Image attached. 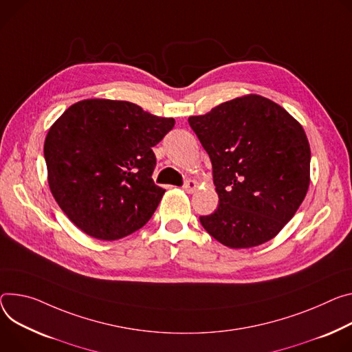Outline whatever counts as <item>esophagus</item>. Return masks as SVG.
Instances as JSON below:
<instances>
[{
  "label": "esophagus",
  "instance_id": "1",
  "mask_svg": "<svg viewBox=\"0 0 352 352\" xmlns=\"http://www.w3.org/2000/svg\"><path fill=\"white\" fill-rule=\"evenodd\" d=\"M197 186H198V184H197L195 181H192V179H186V181L184 182V185H182V189L185 190V192L190 194V192H194V190L197 189Z\"/></svg>",
  "mask_w": 352,
  "mask_h": 352
}]
</instances>
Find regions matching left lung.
<instances>
[{"instance_id":"1","label":"left lung","mask_w":352,"mask_h":352,"mask_svg":"<svg viewBox=\"0 0 352 352\" xmlns=\"http://www.w3.org/2000/svg\"><path fill=\"white\" fill-rule=\"evenodd\" d=\"M206 150L217 209L199 216L204 229L230 248L275 237L303 202L310 182V147L303 127L278 104L247 95L189 116Z\"/></svg>"}]
</instances>
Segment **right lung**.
<instances>
[{"instance_id":"add662e5","label":"right lung","mask_w":352,"mask_h":352,"mask_svg":"<svg viewBox=\"0 0 352 352\" xmlns=\"http://www.w3.org/2000/svg\"><path fill=\"white\" fill-rule=\"evenodd\" d=\"M127 101L85 100L63 113L45 140L52 194L91 237L118 240L143 228L166 190L151 175L153 147L173 129Z\"/></svg>"}]
</instances>
